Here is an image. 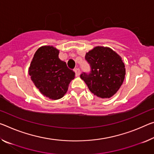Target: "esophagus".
I'll use <instances>...</instances> for the list:
<instances>
[{
    "instance_id": "1",
    "label": "esophagus",
    "mask_w": 154,
    "mask_h": 154,
    "mask_svg": "<svg viewBox=\"0 0 154 154\" xmlns=\"http://www.w3.org/2000/svg\"><path fill=\"white\" fill-rule=\"evenodd\" d=\"M74 71L75 72V75H76V77L79 76V75H80V70H79V68H75V69L74 70Z\"/></svg>"
}]
</instances>
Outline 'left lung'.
Masks as SVG:
<instances>
[{
	"mask_svg": "<svg viewBox=\"0 0 154 154\" xmlns=\"http://www.w3.org/2000/svg\"><path fill=\"white\" fill-rule=\"evenodd\" d=\"M85 59L90 64V73L80 75L90 92L102 99L116 93L125 79V64L121 56L110 48L96 46L86 53Z\"/></svg>",
	"mask_w": 154,
	"mask_h": 154,
	"instance_id": "left-lung-1",
	"label": "left lung"
}]
</instances>
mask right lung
<instances>
[{
	"label": "right lung",
	"instance_id": "obj_1",
	"mask_svg": "<svg viewBox=\"0 0 154 154\" xmlns=\"http://www.w3.org/2000/svg\"><path fill=\"white\" fill-rule=\"evenodd\" d=\"M58 55L59 50L53 46H41L29 68V75L36 88L44 96L53 100L64 97L75 75Z\"/></svg>",
	"mask_w": 154,
	"mask_h": 154
}]
</instances>
